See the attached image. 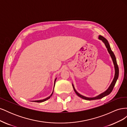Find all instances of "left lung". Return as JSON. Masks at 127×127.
<instances>
[{
    "instance_id": "8db88e82",
    "label": "left lung",
    "mask_w": 127,
    "mask_h": 127,
    "mask_svg": "<svg viewBox=\"0 0 127 127\" xmlns=\"http://www.w3.org/2000/svg\"><path fill=\"white\" fill-rule=\"evenodd\" d=\"M98 39L99 40H101L103 41V42L105 44L106 47L107 49V51H108L109 54L110 55L111 57V58L112 59V61L113 62V64H114V69H115V74H114V78L113 79V81L111 83V85H110L109 87L107 88V90H106L104 92H103V93H101V94L98 95V96L94 97H85L84 96L80 94L79 93H78L75 90V88L73 85L72 84V87L74 88V90L76 94L79 97H81L82 98L84 99H86V100H89V101H91V100H94V99H101L103 97H104V96L106 95H108L109 94H110L111 92L112 91L113 89V87L115 85V84L116 83L117 80L118 78V77H119V67L118 66L117 64V60H116V57H115V55L114 54V53L112 52V51L111 50V49L110 48V44L108 42V41H107L105 38L103 36H101V35H99L98 36Z\"/></svg>"
}]
</instances>
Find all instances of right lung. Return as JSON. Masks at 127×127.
<instances>
[{
	"mask_svg": "<svg viewBox=\"0 0 127 127\" xmlns=\"http://www.w3.org/2000/svg\"><path fill=\"white\" fill-rule=\"evenodd\" d=\"M56 79H57V78H56V79H55V85H54V87H55V83H56ZM53 89H54V88H53ZM53 92H52V94L49 96V97H47L46 98H45V99H41V100H37V101H33V102H37V103H40V102H44V101H47V99H49L51 97V96L52 95V94H53Z\"/></svg>",
	"mask_w": 127,
	"mask_h": 127,
	"instance_id": "1",
	"label": "right lung"
}]
</instances>
